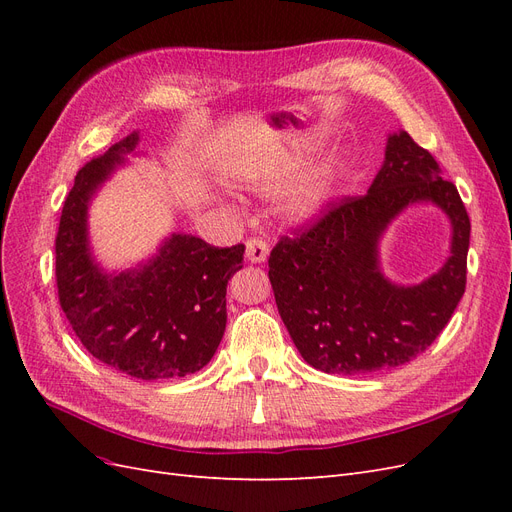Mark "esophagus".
<instances>
[{
	"instance_id": "esophagus-1",
	"label": "esophagus",
	"mask_w": 512,
	"mask_h": 512,
	"mask_svg": "<svg viewBox=\"0 0 512 512\" xmlns=\"http://www.w3.org/2000/svg\"><path fill=\"white\" fill-rule=\"evenodd\" d=\"M245 256L250 262H254V265H260V262H265L267 256H269V245L262 241V239H247L245 243Z\"/></svg>"
}]
</instances>
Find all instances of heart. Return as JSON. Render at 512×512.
<instances>
[{
    "label": "heart",
    "instance_id": "1",
    "mask_svg": "<svg viewBox=\"0 0 512 512\" xmlns=\"http://www.w3.org/2000/svg\"><path fill=\"white\" fill-rule=\"evenodd\" d=\"M286 175L288 173L284 166H271L267 170L256 168L243 173V181L256 192H275L286 183ZM329 185L331 183H329L327 170H316V173L307 175L292 192L290 205H288L290 215H294V218L299 220H307L312 218V215H316L322 209V205L327 203Z\"/></svg>",
    "mask_w": 512,
    "mask_h": 512
}]
</instances>
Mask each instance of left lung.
<instances>
[{"label": "left lung", "mask_w": 512, "mask_h": 512, "mask_svg": "<svg viewBox=\"0 0 512 512\" xmlns=\"http://www.w3.org/2000/svg\"><path fill=\"white\" fill-rule=\"evenodd\" d=\"M416 202L452 220V256L421 285L399 287L379 269L377 243ZM470 218L431 153L408 132L386 141L384 164L363 196H346L269 256L275 303L303 359L324 374H369L425 352L466 292Z\"/></svg>", "instance_id": "1"}]
</instances>
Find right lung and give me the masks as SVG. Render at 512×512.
Returning a JSON list of instances; mask_svg holds the SVG:
<instances>
[{
	"mask_svg": "<svg viewBox=\"0 0 512 512\" xmlns=\"http://www.w3.org/2000/svg\"><path fill=\"white\" fill-rule=\"evenodd\" d=\"M138 145V132L76 173L55 239L59 305L100 363L138 380L183 378L203 369L226 329V286L245 245L215 247L173 232L158 254L126 271H104L87 235L89 200Z\"/></svg>",
	"mask_w": 512,
	"mask_h": 512,
	"instance_id": "obj_1",
	"label": "right lung"
}]
</instances>
